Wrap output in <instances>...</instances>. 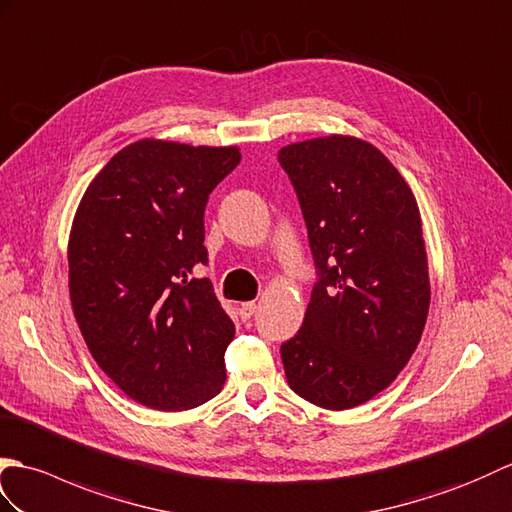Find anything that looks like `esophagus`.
<instances>
[{
    "mask_svg": "<svg viewBox=\"0 0 512 512\" xmlns=\"http://www.w3.org/2000/svg\"><path fill=\"white\" fill-rule=\"evenodd\" d=\"M238 313H241L243 322H249L252 320V315L256 313V302H243L241 306H238Z\"/></svg>",
    "mask_w": 512,
    "mask_h": 512,
    "instance_id": "34e87169",
    "label": "esophagus"
}]
</instances>
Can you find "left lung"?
I'll return each mask as SVG.
<instances>
[{
    "mask_svg": "<svg viewBox=\"0 0 512 512\" xmlns=\"http://www.w3.org/2000/svg\"><path fill=\"white\" fill-rule=\"evenodd\" d=\"M304 214L317 282L280 346L295 394L350 410L396 379L423 335L429 271L412 188L377 146L326 135L278 151Z\"/></svg>",
    "mask_w": 512,
    "mask_h": 512,
    "instance_id": "8db88e82",
    "label": "left lung"
}]
</instances>
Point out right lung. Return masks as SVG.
I'll use <instances>...</instances> for the list:
<instances>
[{"instance_id": "add662e5", "label": "right lung", "mask_w": 512, "mask_h": 512, "mask_svg": "<svg viewBox=\"0 0 512 512\" xmlns=\"http://www.w3.org/2000/svg\"><path fill=\"white\" fill-rule=\"evenodd\" d=\"M241 162L236 146L138 140L87 186L67 245L85 344L118 388L151 410L210 401L234 324L208 278L203 212Z\"/></svg>"}]
</instances>
